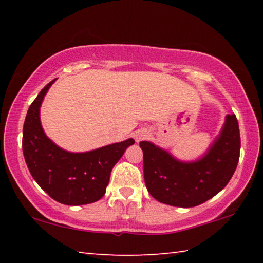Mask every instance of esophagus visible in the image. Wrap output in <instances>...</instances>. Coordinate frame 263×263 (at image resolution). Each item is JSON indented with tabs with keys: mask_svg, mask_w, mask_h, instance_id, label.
<instances>
[{
	"mask_svg": "<svg viewBox=\"0 0 263 263\" xmlns=\"http://www.w3.org/2000/svg\"><path fill=\"white\" fill-rule=\"evenodd\" d=\"M133 137H135L137 142H139L141 140L147 139L149 137V132L146 130V128H140V130H137L135 133H133Z\"/></svg>",
	"mask_w": 263,
	"mask_h": 263,
	"instance_id": "34e87169",
	"label": "esophagus"
}]
</instances>
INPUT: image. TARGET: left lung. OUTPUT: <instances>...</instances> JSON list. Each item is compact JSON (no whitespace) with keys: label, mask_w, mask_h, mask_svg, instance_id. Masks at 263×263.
<instances>
[{"label":"left lung","mask_w":263,"mask_h":263,"mask_svg":"<svg viewBox=\"0 0 263 263\" xmlns=\"http://www.w3.org/2000/svg\"><path fill=\"white\" fill-rule=\"evenodd\" d=\"M144 179L157 201L193 208L212 198L229 183L240 155V132L235 115L226 116L219 136L196 161L184 162L149 141H140Z\"/></svg>","instance_id":"obj_1"}]
</instances>
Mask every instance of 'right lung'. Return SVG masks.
Returning a JSON list of instances; mask_svg holds the SVG:
<instances>
[{"mask_svg": "<svg viewBox=\"0 0 263 263\" xmlns=\"http://www.w3.org/2000/svg\"><path fill=\"white\" fill-rule=\"evenodd\" d=\"M53 80L30 105L23 126V154L29 171L39 186L53 199L66 205H83L99 201L105 194L111 171L123 157L130 139L83 153L57 146L44 132L41 105Z\"/></svg>", "mask_w": 263, "mask_h": 263, "instance_id": "right-lung-1", "label": "right lung"}]
</instances>
